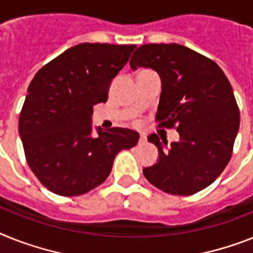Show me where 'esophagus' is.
Masks as SVG:
<instances>
[{"mask_svg": "<svg viewBox=\"0 0 253 253\" xmlns=\"http://www.w3.org/2000/svg\"><path fill=\"white\" fill-rule=\"evenodd\" d=\"M145 142H146V135L145 134L139 135V143L142 145V143H145Z\"/></svg>", "mask_w": 253, "mask_h": 253, "instance_id": "1", "label": "esophagus"}]
</instances>
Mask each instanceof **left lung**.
<instances>
[{
  "mask_svg": "<svg viewBox=\"0 0 253 253\" xmlns=\"http://www.w3.org/2000/svg\"><path fill=\"white\" fill-rule=\"evenodd\" d=\"M130 68H151L160 76L156 120L179 133V141L149 142L159 159L143 168L149 182L164 193L191 195L220 176L231 158L239 129V108L227 77L213 60L178 43L137 47Z\"/></svg>",
  "mask_w": 253,
  "mask_h": 253,
  "instance_id": "obj_1",
  "label": "left lung"
}]
</instances>
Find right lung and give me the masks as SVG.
<instances>
[{"mask_svg": "<svg viewBox=\"0 0 253 253\" xmlns=\"http://www.w3.org/2000/svg\"><path fill=\"white\" fill-rule=\"evenodd\" d=\"M135 45L79 43L35 75L19 116L27 163L43 186L63 197L83 195L111 173L119 152L137 145L126 128H97L93 106L107 101L114 77Z\"/></svg>", "mask_w": 253, "mask_h": 253, "instance_id": "1", "label": "right lung"}]
</instances>
